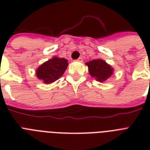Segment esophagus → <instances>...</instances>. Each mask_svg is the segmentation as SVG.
I'll use <instances>...</instances> for the list:
<instances>
[{
    "label": "esophagus",
    "instance_id": "34e87169",
    "mask_svg": "<svg viewBox=\"0 0 150 150\" xmlns=\"http://www.w3.org/2000/svg\"><path fill=\"white\" fill-rule=\"evenodd\" d=\"M82 61H83V59H82V57H79V58H78L77 60H76V61H79V62H82Z\"/></svg>",
    "mask_w": 150,
    "mask_h": 150
}]
</instances>
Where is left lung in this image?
<instances>
[{
    "label": "left lung",
    "mask_w": 150,
    "mask_h": 150,
    "mask_svg": "<svg viewBox=\"0 0 150 150\" xmlns=\"http://www.w3.org/2000/svg\"><path fill=\"white\" fill-rule=\"evenodd\" d=\"M86 64L88 66L89 75L100 82L107 81L114 74V68L102 59L88 61Z\"/></svg>",
    "instance_id": "8db88e82"
}]
</instances>
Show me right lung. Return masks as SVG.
<instances>
[{
  "instance_id": "add662e5",
  "label": "right lung",
  "mask_w": 150,
  "mask_h": 150,
  "mask_svg": "<svg viewBox=\"0 0 150 150\" xmlns=\"http://www.w3.org/2000/svg\"><path fill=\"white\" fill-rule=\"evenodd\" d=\"M68 65L67 59L54 57L36 68V77L43 83L50 84L63 75Z\"/></svg>"
}]
</instances>
